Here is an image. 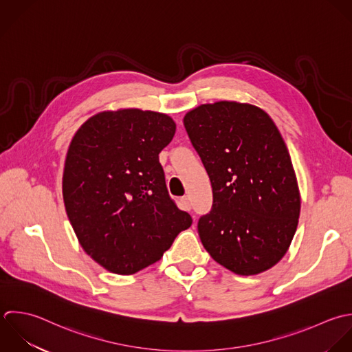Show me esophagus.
Segmentation results:
<instances>
[{"label": "esophagus", "mask_w": 352, "mask_h": 352, "mask_svg": "<svg viewBox=\"0 0 352 352\" xmlns=\"http://www.w3.org/2000/svg\"><path fill=\"white\" fill-rule=\"evenodd\" d=\"M181 207H182V210H185V211H190L192 203H190V199H189L188 196L181 197Z\"/></svg>", "instance_id": "obj_1"}]
</instances>
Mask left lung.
Returning a JSON list of instances; mask_svg holds the SVG:
<instances>
[{"label": "left lung", "instance_id": "obj_1", "mask_svg": "<svg viewBox=\"0 0 352 352\" xmlns=\"http://www.w3.org/2000/svg\"><path fill=\"white\" fill-rule=\"evenodd\" d=\"M184 124L212 186V208L199 236L215 262L239 276L277 265L295 236L300 193L288 148L261 108L203 104Z\"/></svg>", "mask_w": 352, "mask_h": 352}]
</instances>
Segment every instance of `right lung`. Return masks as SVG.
I'll list each match as a JSON object with an SVG mask.
<instances>
[{"mask_svg": "<svg viewBox=\"0 0 352 352\" xmlns=\"http://www.w3.org/2000/svg\"><path fill=\"white\" fill-rule=\"evenodd\" d=\"M174 134L168 115L130 108L91 116L69 144L65 211L85 252L111 273L134 274L157 262L192 225L159 163Z\"/></svg>", "mask_w": 352, "mask_h": 352, "instance_id": "1", "label": "right lung"}]
</instances>
